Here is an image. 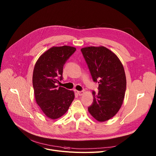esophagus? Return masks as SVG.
Instances as JSON below:
<instances>
[{
	"instance_id": "1",
	"label": "esophagus",
	"mask_w": 156,
	"mask_h": 156,
	"mask_svg": "<svg viewBox=\"0 0 156 156\" xmlns=\"http://www.w3.org/2000/svg\"><path fill=\"white\" fill-rule=\"evenodd\" d=\"M77 93L79 96H81L84 94V91H77Z\"/></svg>"
}]
</instances>
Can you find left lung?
I'll return each instance as SVG.
<instances>
[{"label": "left lung", "mask_w": 156, "mask_h": 156, "mask_svg": "<svg viewBox=\"0 0 156 156\" xmlns=\"http://www.w3.org/2000/svg\"><path fill=\"white\" fill-rule=\"evenodd\" d=\"M81 51L98 93L93 91V102L89 112L99 122L113 117L120 110L125 97L126 81L123 65L117 56L105 47H87Z\"/></svg>", "instance_id": "1"}]
</instances>
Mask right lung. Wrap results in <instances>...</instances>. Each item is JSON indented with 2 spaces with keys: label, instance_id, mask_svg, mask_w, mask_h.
<instances>
[{
  "label": "right lung",
  "instance_id": "1",
  "mask_svg": "<svg viewBox=\"0 0 156 156\" xmlns=\"http://www.w3.org/2000/svg\"><path fill=\"white\" fill-rule=\"evenodd\" d=\"M76 51L73 47H53L42 54L33 71V85L35 99L43 113L51 119L62 117L75 98L73 91L58 87L63 79V65Z\"/></svg>",
  "mask_w": 156,
  "mask_h": 156
}]
</instances>
